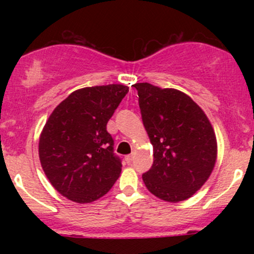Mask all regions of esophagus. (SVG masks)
<instances>
[{"label": "esophagus", "instance_id": "1", "mask_svg": "<svg viewBox=\"0 0 254 254\" xmlns=\"http://www.w3.org/2000/svg\"><path fill=\"white\" fill-rule=\"evenodd\" d=\"M132 160H133V155H132V154H131V155H127V156H125V161H127V164H131V162H132Z\"/></svg>", "mask_w": 254, "mask_h": 254}]
</instances>
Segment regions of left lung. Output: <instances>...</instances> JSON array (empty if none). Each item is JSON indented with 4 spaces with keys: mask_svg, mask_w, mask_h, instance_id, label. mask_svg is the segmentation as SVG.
Here are the masks:
<instances>
[{
    "mask_svg": "<svg viewBox=\"0 0 254 254\" xmlns=\"http://www.w3.org/2000/svg\"><path fill=\"white\" fill-rule=\"evenodd\" d=\"M142 121L153 144L154 162L142 179L154 196L178 203L193 196L210 177L217 142L210 122L185 93L142 82Z\"/></svg>",
    "mask_w": 254,
    "mask_h": 254,
    "instance_id": "obj_1",
    "label": "left lung"
}]
</instances>
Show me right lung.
I'll return each mask as SVG.
<instances>
[{
    "instance_id": "1",
    "label": "right lung",
    "mask_w": 254,
    "mask_h": 254,
    "mask_svg": "<svg viewBox=\"0 0 254 254\" xmlns=\"http://www.w3.org/2000/svg\"><path fill=\"white\" fill-rule=\"evenodd\" d=\"M127 92L123 84L77 89L46 122L39 137L40 164L51 185L72 202L99 199L121 176L106 125Z\"/></svg>"
}]
</instances>
